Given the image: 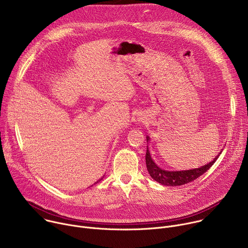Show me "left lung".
Masks as SVG:
<instances>
[{
  "mask_svg": "<svg viewBox=\"0 0 248 248\" xmlns=\"http://www.w3.org/2000/svg\"><path fill=\"white\" fill-rule=\"evenodd\" d=\"M146 138H147V140L150 139L148 136ZM221 153H222V151L218 154V156H216L214 158L213 161H211L210 163H208L200 168L186 170L170 171V170H166L161 169L151 158V154H150V151L148 150V146H147V150H146L145 160H146L147 170L154 181L158 182L159 184H161L163 186H183V185L188 184L190 182H193L194 180L199 178L200 175H202L204 172H206L212 166L214 165V163L219 158Z\"/></svg>",
  "mask_w": 248,
  "mask_h": 248,
  "instance_id": "1",
  "label": "left lung"
}]
</instances>
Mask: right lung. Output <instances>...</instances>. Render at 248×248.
Here are the masks:
<instances>
[{
    "instance_id": "right-lung-1",
    "label": "right lung",
    "mask_w": 248,
    "mask_h": 248,
    "mask_svg": "<svg viewBox=\"0 0 248 248\" xmlns=\"http://www.w3.org/2000/svg\"><path fill=\"white\" fill-rule=\"evenodd\" d=\"M101 180H102V179H101ZM101 180H99V182H100V181H101ZM97 183H98V182H97Z\"/></svg>"
}]
</instances>
